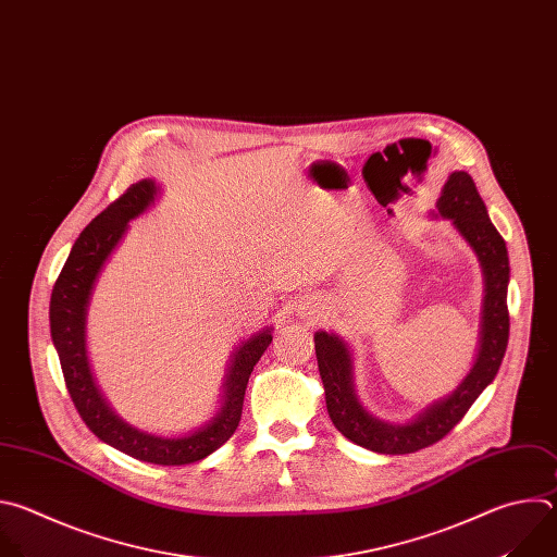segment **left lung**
<instances>
[{"instance_id": "left-lung-1", "label": "left lung", "mask_w": 557, "mask_h": 557, "mask_svg": "<svg viewBox=\"0 0 557 557\" xmlns=\"http://www.w3.org/2000/svg\"><path fill=\"white\" fill-rule=\"evenodd\" d=\"M436 216L453 221L455 231L474 250L485 283L481 338L476 360L461 384L423 410L410 421L395 423L371 414L358 399L354 384V354L349 343L338 333L315 331V360L324 386L326 412L349 441L380 455H410L432 446L446 436L470 410L476 397L494 382L509 341V257L507 246L476 190L474 180L466 171L450 173L436 199Z\"/></svg>"}]
</instances>
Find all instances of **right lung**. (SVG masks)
<instances>
[{"mask_svg": "<svg viewBox=\"0 0 557 557\" xmlns=\"http://www.w3.org/2000/svg\"><path fill=\"white\" fill-rule=\"evenodd\" d=\"M156 180H140L102 210L74 242L50 298V333L61 360L65 386L85 425L107 446L156 466H186L206 459L235 434L250 373L272 343V326L246 338L231 356L221 384V406L199 428L164 436L140 430L119 417L96 386L87 358V309L104 263L121 246L129 221L147 212L160 197Z\"/></svg>", "mask_w": 557, "mask_h": 557, "instance_id": "right-lung-1", "label": "right lung"}]
</instances>
